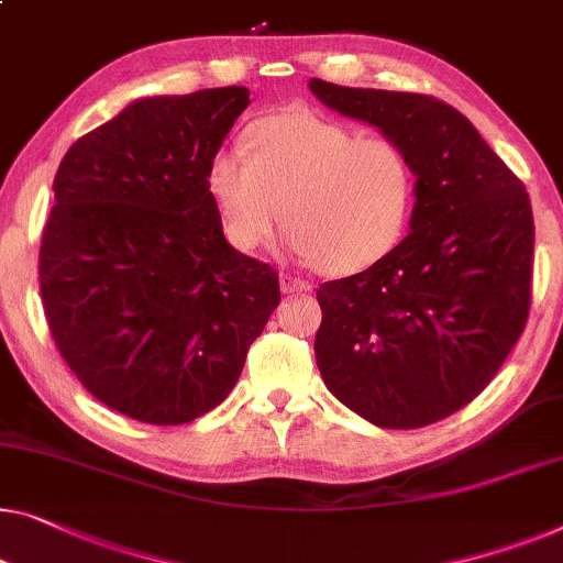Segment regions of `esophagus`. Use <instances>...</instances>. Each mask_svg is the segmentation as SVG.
<instances>
[{"label": "esophagus", "instance_id": "1", "mask_svg": "<svg viewBox=\"0 0 563 563\" xmlns=\"http://www.w3.org/2000/svg\"><path fill=\"white\" fill-rule=\"evenodd\" d=\"M279 287L284 295H301V291H309L312 287H309V282L299 279V276L295 274H282L279 276Z\"/></svg>", "mask_w": 563, "mask_h": 563}]
</instances>
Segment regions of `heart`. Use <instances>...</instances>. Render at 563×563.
I'll use <instances>...</instances> for the list:
<instances>
[{
  "label": "heart",
  "mask_w": 563,
  "mask_h": 563,
  "mask_svg": "<svg viewBox=\"0 0 563 563\" xmlns=\"http://www.w3.org/2000/svg\"><path fill=\"white\" fill-rule=\"evenodd\" d=\"M243 144L249 157L218 150L206 167V192L231 246H264L282 213L289 254L345 276L401 241L413 169L396 142L289 109L254 121Z\"/></svg>",
  "instance_id": "obj_1"
}]
</instances>
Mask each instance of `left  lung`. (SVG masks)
<instances>
[{"label": "left lung", "mask_w": 563, "mask_h": 563, "mask_svg": "<svg viewBox=\"0 0 563 563\" xmlns=\"http://www.w3.org/2000/svg\"><path fill=\"white\" fill-rule=\"evenodd\" d=\"M309 88L401 146L417 177L409 235L365 272L317 289V368L365 421L427 427L467 406L526 328L531 200L450 103L320 78Z\"/></svg>", "instance_id": "1"}]
</instances>
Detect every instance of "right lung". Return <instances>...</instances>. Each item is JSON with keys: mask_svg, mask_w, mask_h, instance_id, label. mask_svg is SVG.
<instances>
[{"mask_svg": "<svg viewBox=\"0 0 563 563\" xmlns=\"http://www.w3.org/2000/svg\"><path fill=\"white\" fill-rule=\"evenodd\" d=\"M249 88L129 103L65 152L40 243V295L63 361L129 419L216 409L279 305V274L225 241L206 167Z\"/></svg>", "mask_w": 563, "mask_h": 563, "instance_id": "right-lung-1", "label": "right lung"}]
</instances>
